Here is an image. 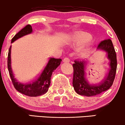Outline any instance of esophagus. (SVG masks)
<instances>
[{"label": "esophagus", "instance_id": "1", "mask_svg": "<svg viewBox=\"0 0 125 125\" xmlns=\"http://www.w3.org/2000/svg\"><path fill=\"white\" fill-rule=\"evenodd\" d=\"M70 58H67V57H65V58H64V59H63V62H70Z\"/></svg>", "mask_w": 125, "mask_h": 125}]
</instances>
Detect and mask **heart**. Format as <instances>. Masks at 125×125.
I'll use <instances>...</instances> for the list:
<instances>
[{
  "instance_id": "obj_1",
  "label": "heart",
  "mask_w": 125,
  "mask_h": 125,
  "mask_svg": "<svg viewBox=\"0 0 125 125\" xmlns=\"http://www.w3.org/2000/svg\"><path fill=\"white\" fill-rule=\"evenodd\" d=\"M91 39V36L88 33L79 32L71 35L67 42L73 47L80 48L88 43Z\"/></svg>"
}]
</instances>
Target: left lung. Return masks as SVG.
Masks as SVG:
<instances>
[{
  "label": "left lung",
  "mask_w": 125,
  "mask_h": 125,
  "mask_svg": "<svg viewBox=\"0 0 125 125\" xmlns=\"http://www.w3.org/2000/svg\"><path fill=\"white\" fill-rule=\"evenodd\" d=\"M97 49L104 51L109 60V70L105 80L99 83H92L88 80L86 62L84 60H75L73 64L74 69L73 85L74 90L79 95L92 96L99 95L108 90L112 85L117 68V59L115 48L111 40L102 41Z\"/></svg>",
  "instance_id": "8db88e82"
}]
</instances>
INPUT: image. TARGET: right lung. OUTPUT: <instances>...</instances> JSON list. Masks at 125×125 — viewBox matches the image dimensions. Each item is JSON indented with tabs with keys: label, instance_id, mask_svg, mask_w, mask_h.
<instances>
[{
	"label": "right lung",
	"instance_id": "1",
	"mask_svg": "<svg viewBox=\"0 0 125 125\" xmlns=\"http://www.w3.org/2000/svg\"><path fill=\"white\" fill-rule=\"evenodd\" d=\"M32 31L31 26L30 24L26 25L13 37L11 42L12 43L16 40L32 33ZM11 47L9 50L7 56V68L14 88L20 93L29 96H38L46 93L50 85L52 71L60 65L62 60L61 58H49L40 74L34 80L29 83H23L16 80L13 73L11 67Z\"/></svg>",
	"mask_w": 125,
	"mask_h": 125
}]
</instances>
